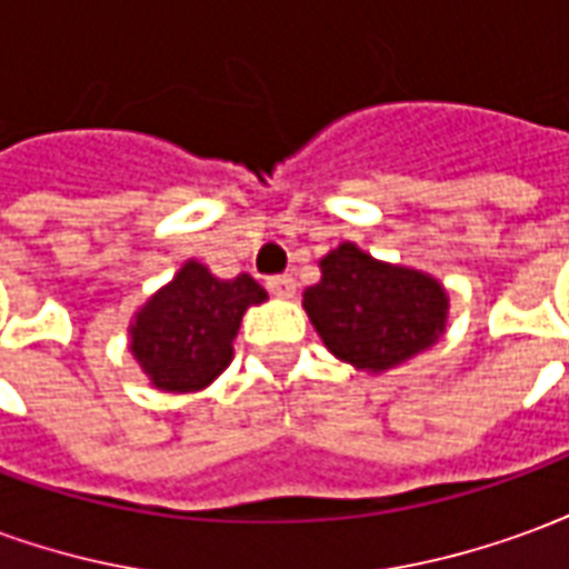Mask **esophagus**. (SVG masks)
<instances>
[{
  "mask_svg": "<svg viewBox=\"0 0 569 569\" xmlns=\"http://www.w3.org/2000/svg\"><path fill=\"white\" fill-rule=\"evenodd\" d=\"M268 289H271V296L277 298H292L296 296V280H292L289 273H280V277H271V280H268Z\"/></svg>",
  "mask_w": 569,
  "mask_h": 569,
  "instance_id": "1",
  "label": "esophagus"
}]
</instances>
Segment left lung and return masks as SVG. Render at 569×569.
I'll return each mask as SVG.
<instances>
[{
    "mask_svg": "<svg viewBox=\"0 0 569 569\" xmlns=\"http://www.w3.org/2000/svg\"><path fill=\"white\" fill-rule=\"evenodd\" d=\"M301 305L335 359L383 375L439 341L451 298L432 273L375 259L345 240L322 256L320 283L305 289Z\"/></svg>",
    "mask_w": 569,
    "mask_h": 569,
    "instance_id": "1",
    "label": "left lung"
}]
</instances>
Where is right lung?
I'll return each instance as SVG.
<instances>
[{
	"mask_svg": "<svg viewBox=\"0 0 569 569\" xmlns=\"http://www.w3.org/2000/svg\"><path fill=\"white\" fill-rule=\"evenodd\" d=\"M261 301L268 292L249 273L222 280L188 259L133 313L130 353L154 390L198 393L231 366L243 313Z\"/></svg>",
	"mask_w": 569,
	"mask_h": 569,
	"instance_id": "obj_1",
	"label": "right lung"
}]
</instances>
